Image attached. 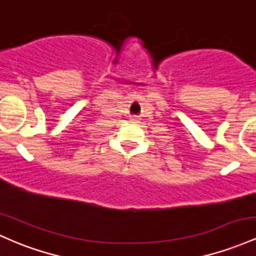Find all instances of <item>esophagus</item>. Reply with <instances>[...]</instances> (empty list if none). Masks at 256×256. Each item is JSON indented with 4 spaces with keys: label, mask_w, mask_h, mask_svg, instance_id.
Instances as JSON below:
<instances>
[{
    "label": "esophagus",
    "mask_w": 256,
    "mask_h": 256,
    "mask_svg": "<svg viewBox=\"0 0 256 256\" xmlns=\"http://www.w3.org/2000/svg\"><path fill=\"white\" fill-rule=\"evenodd\" d=\"M132 122L133 123H138V117H132Z\"/></svg>",
    "instance_id": "obj_1"
}]
</instances>
